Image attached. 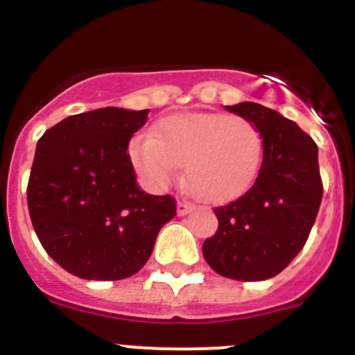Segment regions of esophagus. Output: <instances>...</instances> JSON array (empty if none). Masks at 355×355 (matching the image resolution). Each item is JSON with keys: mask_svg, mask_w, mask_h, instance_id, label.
Here are the masks:
<instances>
[{"mask_svg": "<svg viewBox=\"0 0 355 355\" xmlns=\"http://www.w3.org/2000/svg\"><path fill=\"white\" fill-rule=\"evenodd\" d=\"M193 209H196V206L187 202V200H178V215L180 216L188 215V213L193 211Z\"/></svg>", "mask_w": 355, "mask_h": 355, "instance_id": "obj_1", "label": "esophagus"}]
</instances>
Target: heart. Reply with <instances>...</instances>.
<instances>
[{"mask_svg": "<svg viewBox=\"0 0 355 355\" xmlns=\"http://www.w3.org/2000/svg\"><path fill=\"white\" fill-rule=\"evenodd\" d=\"M128 153L137 175L150 190L171 187L187 163V180L197 196L227 202L256 183L265 140L247 119L193 112L162 119L153 135L137 137Z\"/></svg>", "mask_w": 355, "mask_h": 355, "instance_id": "heart-1", "label": "heart"}]
</instances>
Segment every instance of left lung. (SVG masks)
I'll list each match as a JSON object with an SVG mask.
<instances>
[{"instance_id":"left-lung-1","label":"left lung","mask_w":355,"mask_h":355,"mask_svg":"<svg viewBox=\"0 0 355 355\" xmlns=\"http://www.w3.org/2000/svg\"><path fill=\"white\" fill-rule=\"evenodd\" d=\"M225 108L261 131L265 155L256 183L215 208L218 229L202 243V256L224 277L265 281L293 261L311 233L324 193L318 147L275 110L258 103Z\"/></svg>"}]
</instances>
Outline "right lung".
I'll use <instances>...</instances> for the list:
<instances>
[{
    "label": "right lung",
    "mask_w": 355,
    "mask_h": 355,
    "mask_svg": "<svg viewBox=\"0 0 355 355\" xmlns=\"http://www.w3.org/2000/svg\"><path fill=\"white\" fill-rule=\"evenodd\" d=\"M149 110L97 108L40 137L28 181L31 224L69 274L126 279L146 265L159 229L175 215L171 196L140 190L128 144Z\"/></svg>",
    "instance_id": "add662e5"
}]
</instances>
